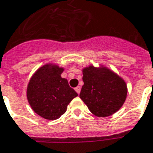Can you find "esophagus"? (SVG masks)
<instances>
[{
    "mask_svg": "<svg viewBox=\"0 0 153 153\" xmlns=\"http://www.w3.org/2000/svg\"><path fill=\"white\" fill-rule=\"evenodd\" d=\"M74 89H75V91H76L77 93H78V94H79L80 90H81V88H80L79 86H77V87L75 88Z\"/></svg>",
    "mask_w": 153,
    "mask_h": 153,
    "instance_id": "34e87169",
    "label": "esophagus"
}]
</instances>
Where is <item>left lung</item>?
<instances>
[{"label": "left lung", "instance_id": "1", "mask_svg": "<svg viewBox=\"0 0 153 153\" xmlns=\"http://www.w3.org/2000/svg\"><path fill=\"white\" fill-rule=\"evenodd\" d=\"M84 85L79 97L98 117H108L119 109L127 97L124 80L106 68L89 66L83 70Z\"/></svg>", "mask_w": 153, "mask_h": 153}]
</instances>
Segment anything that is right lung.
Here are the masks:
<instances>
[{
	"label": "right lung",
	"mask_w": 153,
	"mask_h": 153,
	"mask_svg": "<svg viewBox=\"0 0 153 153\" xmlns=\"http://www.w3.org/2000/svg\"><path fill=\"white\" fill-rule=\"evenodd\" d=\"M64 69L46 65L32 76L27 88V99L32 109L40 117L55 120L65 114L78 94L61 78Z\"/></svg>",
	"instance_id": "right-lung-1"
}]
</instances>
